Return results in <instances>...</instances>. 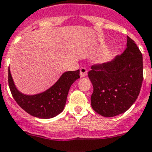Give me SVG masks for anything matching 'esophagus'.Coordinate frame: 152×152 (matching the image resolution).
<instances>
[{
	"label": "esophagus",
	"instance_id": "obj_1",
	"mask_svg": "<svg viewBox=\"0 0 152 152\" xmlns=\"http://www.w3.org/2000/svg\"><path fill=\"white\" fill-rule=\"evenodd\" d=\"M87 69L86 67H81L80 68V76L82 77H86V75H87Z\"/></svg>",
	"mask_w": 152,
	"mask_h": 152
}]
</instances>
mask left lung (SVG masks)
Segmentation results:
<instances>
[{"label": "left lung", "instance_id": "obj_1", "mask_svg": "<svg viewBox=\"0 0 152 152\" xmlns=\"http://www.w3.org/2000/svg\"><path fill=\"white\" fill-rule=\"evenodd\" d=\"M127 48L111 61L91 67L88 76L93 86L91 105L104 117L126 112L139 96L143 82V56L127 36Z\"/></svg>", "mask_w": 152, "mask_h": 152}]
</instances>
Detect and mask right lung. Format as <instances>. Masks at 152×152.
Returning <instances> with one entry per match:
<instances>
[{
    "instance_id": "1",
    "label": "right lung",
    "mask_w": 152,
    "mask_h": 152,
    "mask_svg": "<svg viewBox=\"0 0 152 152\" xmlns=\"http://www.w3.org/2000/svg\"><path fill=\"white\" fill-rule=\"evenodd\" d=\"M79 73V70L64 72L58 81L45 92L26 95L16 88L9 68L8 85L15 100L28 114L39 118H52L64 110L69 89L80 77Z\"/></svg>"
}]
</instances>
